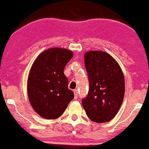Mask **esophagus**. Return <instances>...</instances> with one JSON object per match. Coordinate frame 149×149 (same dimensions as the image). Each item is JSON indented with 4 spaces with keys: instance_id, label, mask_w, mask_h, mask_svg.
<instances>
[{
    "instance_id": "1",
    "label": "esophagus",
    "mask_w": 149,
    "mask_h": 149,
    "mask_svg": "<svg viewBox=\"0 0 149 149\" xmlns=\"http://www.w3.org/2000/svg\"><path fill=\"white\" fill-rule=\"evenodd\" d=\"M73 93H74V99L75 100H77L78 99V90H75L74 91H73Z\"/></svg>"
}]
</instances>
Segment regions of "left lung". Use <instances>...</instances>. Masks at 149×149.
<instances>
[{
  "label": "left lung",
  "mask_w": 149,
  "mask_h": 149,
  "mask_svg": "<svg viewBox=\"0 0 149 149\" xmlns=\"http://www.w3.org/2000/svg\"><path fill=\"white\" fill-rule=\"evenodd\" d=\"M85 66L90 88L82 105L92 121L108 122L115 117L123 101V73L110 54L101 51L85 53Z\"/></svg>",
  "instance_id": "left-lung-1"
}]
</instances>
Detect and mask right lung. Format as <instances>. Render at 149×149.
I'll use <instances>...</instances> for the list:
<instances>
[{
    "label": "right lung",
    "instance_id": "right-lung-1",
    "mask_svg": "<svg viewBox=\"0 0 149 149\" xmlns=\"http://www.w3.org/2000/svg\"><path fill=\"white\" fill-rule=\"evenodd\" d=\"M73 57L66 49L54 47L40 53L32 65L27 83L30 104L37 113L46 119L63 114L74 97L68 88L64 69Z\"/></svg>",
    "mask_w": 149,
    "mask_h": 149
}]
</instances>
